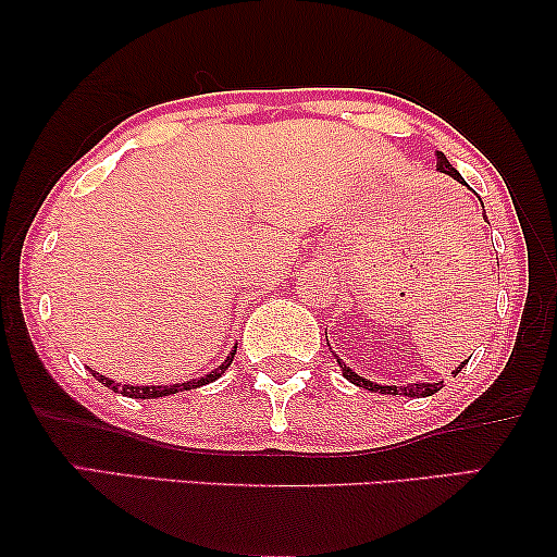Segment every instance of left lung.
<instances>
[{
  "mask_svg": "<svg viewBox=\"0 0 557 557\" xmlns=\"http://www.w3.org/2000/svg\"><path fill=\"white\" fill-rule=\"evenodd\" d=\"M436 166H438V172H446V174H451L454 180H459L461 185H467V182H463V177L459 172L454 170L451 164H448V159L441 154V151H436ZM484 208V205H482ZM486 220V218H484ZM469 281V278H467ZM337 362H339V357H337ZM342 364V362H339ZM467 364V362H463ZM461 364V368H463ZM461 368H456V372H461ZM454 372V375H456ZM342 375H345L349 383H355V385H360V387H364V391H372V393H383V395H408V398H425V395H433V393H438L441 387H444V383H410L408 387H395V385H375V383H370V380H364V377H360V375H355L352 370L347 368V364H342Z\"/></svg>",
  "mask_w": 557,
  "mask_h": 557,
  "instance_id": "obj_1",
  "label": "left lung"
}]
</instances>
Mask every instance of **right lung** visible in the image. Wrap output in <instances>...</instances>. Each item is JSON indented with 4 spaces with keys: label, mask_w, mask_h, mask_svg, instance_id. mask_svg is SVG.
<instances>
[{
    "label": "right lung",
    "mask_w": 557,
    "mask_h": 557,
    "mask_svg": "<svg viewBox=\"0 0 557 557\" xmlns=\"http://www.w3.org/2000/svg\"><path fill=\"white\" fill-rule=\"evenodd\" d=\"M238 349V347H235ZM235 349L231 355H227V360L220 364L218 370H212L210 375H205V377H200V380H189V383H177V385H124L121 387V393L124 395H128V398H162V395H172V393H182V391H193V387H200V385H208V383H212V380H218L220 375H223V372L227 370V364L233 362V357H235ZM94 372V377L96 380H101V383L106 385V387H111L113 393H119V383H113V380H109V377H103V375H98L96 370H90Z\"/></svg>",
    "instance_id": "1"
}]
</instances>
